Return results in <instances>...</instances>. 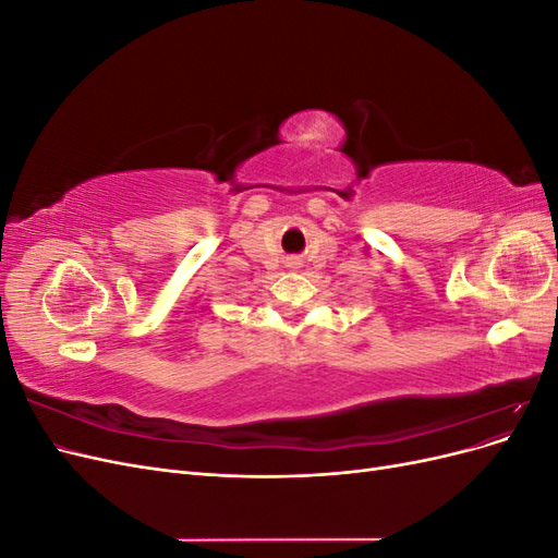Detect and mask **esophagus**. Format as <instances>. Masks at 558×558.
<instances>
[{
  "instance_id": "34e87169",
  "label": "esophagus",
  "mask_w": 558,
  "mask_h": 558,
  "mask_svg": "<svg viewBox=\"0 0 558 558\" xmlns=\"http://www.w3.org/2000/svg\"><path fill=\"white\" fill-rule=\"evenodd\" d=\"M291 265H295V263H291Z\"/></svg>"
}]
</instances>
